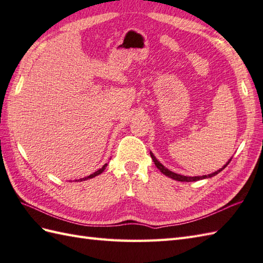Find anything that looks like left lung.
Segmentation results:
<instances>
[{"label": "left lung", "mask_w": 263, "mask_h": 263, "mask_svg": "<svg viewBox=\"0 0 263 263\" xmlns=\"http://www.w3.org/2000/svg\"><path fill=\"white\" fill-rule=\"evenodd\" d=\"M151 157H152V160H153V162L155 163V165L157 166V168H159V170L163 173V174H165L166 177H168V178H171V179H174V180H177V181H182V182H191V181H198V180H202V179H206V178H212V177H214V176H216V174H218L221 170H223V168H225L226 166H227V164H229L230 163V161H229V163H226V165H224L223 167L220 168V170H218V171H216V172H214V173H212V174H208V176H202V177H185V176H180V174H177V173H174V172H172V171H170V170H167V168L165 167V166H163L161 163L156 160V157L153 155V153H151Z\"/></svg>", "instance_id": "left-lung-1"}]
</instances>
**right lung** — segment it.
I'll list each match as a JSON object with an SVG mask.
<instances>
[{
  "label": "right lung",
  "mask_w": 263,
  "mask_h": 263,
  "mask_svg": "<svg viewBox=\"0 0 263 263\" xmlns=\"http://www.w3.org/2000/svg\"><path fill=\"white\" fill-rule=\"evenodd\" d=\"M106 166H107V164H104L101 168H99L98 171H96L95 173H92V174H90V176H87V177H85V178H83V179H80V181H84V180H87V179H92V178H95V177L99 176V174L102 173V172L104 171V168H106Z\"/></svg>",
  "instance_id": "add662e5"
}]
</instances>
